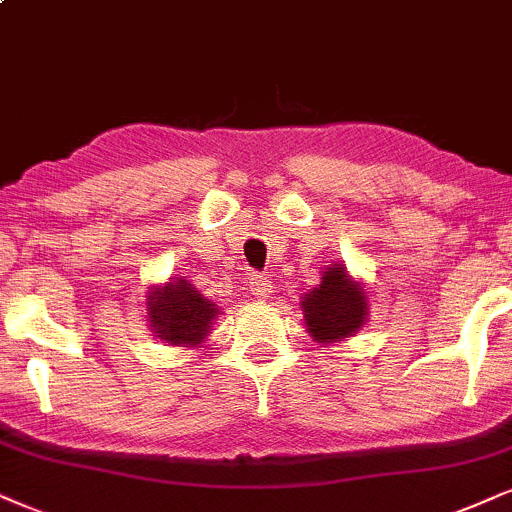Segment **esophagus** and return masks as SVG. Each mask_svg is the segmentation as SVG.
<instances>
[{
  "instance_id": "1",
  "label": "esophagus",
  "mask_w": 512,
  "mask_h": 512,
  "mask_svg": "<svg viewBox=\"0 0 512 512\" xmlns=\"http://www.w3.org/2000/svg\"><path fill=\"white\" fill-rule=\"evenodd\" d=\"M249 289H251V294L256 296V299H266V296L270 294V282H268L263 275L251 273V277H249Z\"/></svg>"
}]
</instances>
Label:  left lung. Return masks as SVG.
Instances as JSON below:
<instances>
[{
    "label": "left lung",
    "mask_w": 512,
    "mask_h": 512,
    "mask_svg": "<svg viewBox=\"0 0 512 512\" xmlns=\"http://www.w3.org/2000/svg\"><path fill=\"white\" fill-rule=\"evenodd\" d=\"M301 308L315 342H339L351 337L368 315L365 292L356 282H351L342 266L325 270L320 285L304 294Z\"/></svg>",
    "instance_id": "obj_1"
}]
</instances>
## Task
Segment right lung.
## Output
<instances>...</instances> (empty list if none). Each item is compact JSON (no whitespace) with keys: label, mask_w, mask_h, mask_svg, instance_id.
Instances as JSON below:
<instances>
[{"label":"right lung","mask_w":512,"mask_h":512,"mask_svg":"<svg viewBox=\"0 0 512 512\" xmlns=\"http://www.w3.org/2000/svg\"><path fill=\"white\" fill-rule=\"evenodd\" d=\"M149 323L166 344L197 346L211 330L218 306L204 299L187 280L170 277L166 287L149 292Z\"/></svg>","instance_id":"obj_1"}]
</instances>
